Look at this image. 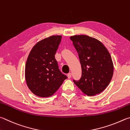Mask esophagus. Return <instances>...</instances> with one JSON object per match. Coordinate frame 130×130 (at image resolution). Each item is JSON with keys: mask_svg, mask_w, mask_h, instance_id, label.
Listing matches in <instances>:
<instances>
[{"mask_svg": "<svg viewBox=\"0 0 130 130\" xmlns=\"http://www.w3.org/2000/svg\"><path fill=\"white\" fill-rule=\"evenodd\" d=\"M68 78H70L72 77V73H68Z\"/></svg>", "mask_w": 130, "mask_h": 130, "instance_id": "esophagus-1", "label": "esophagus"}]
</instances>
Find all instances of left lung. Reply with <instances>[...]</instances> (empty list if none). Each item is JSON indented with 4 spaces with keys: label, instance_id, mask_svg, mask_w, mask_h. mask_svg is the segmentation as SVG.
I'll return each mask as SVG.
<instances>
[{
    "label": "left lung",
    "instance_id": "8db88e82",
    "mask_svg": "<svg viewBox=\"0 0 130 130\" xmlns=\"http://www.w3.org/2000/svg\"><path fill=\"white\" fill-rule=\"evenodd\" d=\"M70 39L78 54L82 75L74 83L88 96L100 94L112 79L114 66L109 52L102 42L86 35Z\"/></svg>",
    "mask_w": 130,
    "mask_h": 130
}]
</instances>
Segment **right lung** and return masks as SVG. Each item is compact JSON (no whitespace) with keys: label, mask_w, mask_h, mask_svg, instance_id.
Returning <instances> with one entry per match:
<instances>
[{"label":"right lung","mask_w":130,"mask_h":130,"mask_svg":"<svg viewBox=\"0 0 130 130\" xmlns=\"http://www.w3.org/2000/svg\"><path fill=\"white\" fill-rule=\"evenodd\" d=\"M61 36H52L33 47L25 64V77L28 88L40 97L52 96L68 78L58 68L55 54Z\"/></svg>","instance_id":"right-lung-1"}]
</instances>
